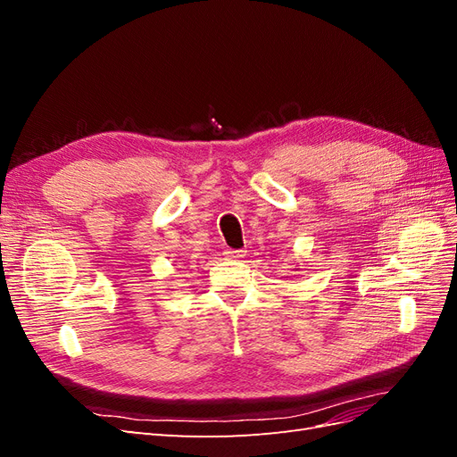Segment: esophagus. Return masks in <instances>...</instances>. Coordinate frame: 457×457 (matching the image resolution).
Listing matches in <instances>:
<instances>
[{"label": "esophagus", "mask_w": 457, "mask_h": 457, "mask_svg": "<svg viewBox=\"0 0 457 457\" xmlns=\"http://www.w3.org/2000/svg\"><path fill=\"white\" fill-rule=\"evenodd\" d=\"M244 250H232V247H227L225 250V257H228V259H240V257H244Z\"/></svg>", "instance_id": "1"}]
</instances>
